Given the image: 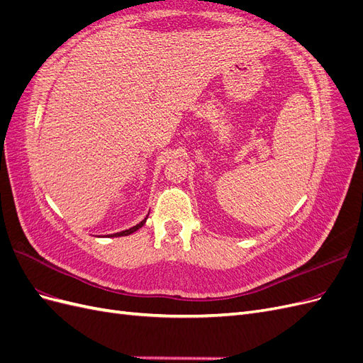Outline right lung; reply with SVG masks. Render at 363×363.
<instances>
[{"label": "right lung", "instance_id": "right-lung-1", "mask_svg": "<svg viewBox=\"0 0 363 363\" xmlns=\"http://www.w3.org/2000/svg\"><path fill=\"white\" fill-rule=\"evenodd\" d=\"M148 218V216H147ZM147 218L144 219V221H140L139 224H136L135 227H131V228H128V230H124V232H119V233H115V235H111L112 238H119V236H128V235H131V233H135L136 230H139L142 225L145 224V221H147Z\"/></svg>", "mask_w": 363, "mask_h": 363}]
</instances>
